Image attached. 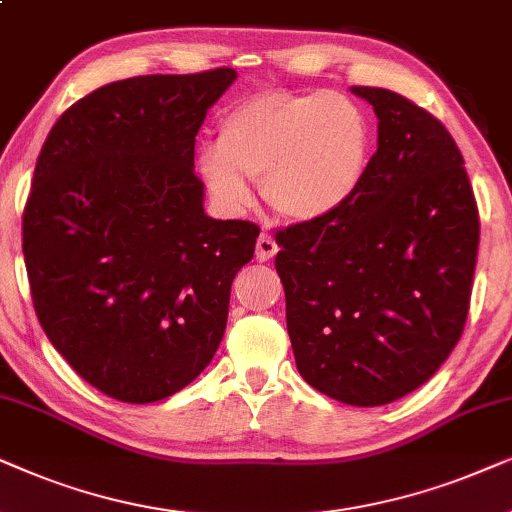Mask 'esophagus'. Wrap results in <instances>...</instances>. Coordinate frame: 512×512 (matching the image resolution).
I'll list each match as a JSON object with an SVG mask.
<instances>
[{
  "mask_svg": "<svg viewBox=\"0 0 512 512\" xmlns=\"http://www.w3.org/2000/svg\"><path fill=\"white\" fill-rule=\"evenodd\" d=\"M276 252H278V245L274 238H271L269 234H260V238H257V260L269 262Z\"/></svg>",
  "mask_w": 512,
  "mask_h": 512,
  "instance_id": "1",
  "label": "esophagus"
}]
</instances>
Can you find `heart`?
Wrapping results in <instances>:
<instances>
[{
	"instance_id": "heart-1",
	"label": "heart",
	"mask_w": 512,
	"mask_h": 512,
	"mask_svg": "<svg viewBox=\"0 0 512 512\" xmlns=\"http://www.w3.org/2000/svg\"><path fill=\"white\" fill-rule=\"evenodd\" d=\"M372 156L370 121L342 93L262 91L224 114L217 145L199 154V173L224 208L252 203L248 180L283 220L316 222L363 187Z\"/></svg>"
}]
</instances>
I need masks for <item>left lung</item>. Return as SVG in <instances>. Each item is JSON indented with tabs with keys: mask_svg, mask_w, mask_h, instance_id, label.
<instances>
[{
	"mask_svg": "<svg viewBox=\"0 0 512 512\" xmlns=\"http://www.w3.org/2000/svg\"><path fill=\"white\" fill-rule=\"evenodd\" d=\"M377 152L353 199L276 231L297 370L339 403L377 407L426 384L466 325L480 217L463 156L433 114L372 86Z\"/></svg>",
	"mask_w": 512,
	"mask_h": 512,
	"instance_id": "1",
	"label": "left lung"
}]
</instances>
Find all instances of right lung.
I'll list each match as a JSON object with an SVG mask.
<instances>
[{"mask_svg":"<svg viewBox=\"0 0 512 512\" xmlns=\"http://www.w3.org/2000/svg\"><path fill=\"white\" fill-rule=\"evenodd\" d=\"M236 70L149 74L88 93L51 128L23 213L46 337L109 398L145 405L206 370L260 227L213 220L196 133Z\"/></svg>","mask_w":512,"mask_h":512,"instance_id":"right-lung-1","label":"right lung"}]
</instances>
